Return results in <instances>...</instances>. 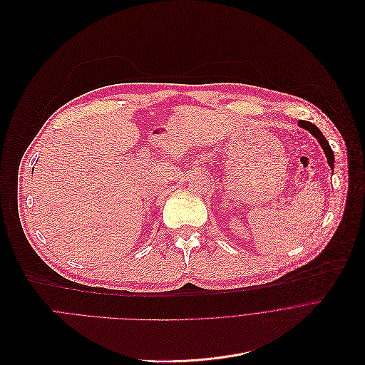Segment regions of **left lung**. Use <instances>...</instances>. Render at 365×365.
<instances>
[{
  "label": "left lung",
  "mask_w": 365,
  "mask_h": 365,
  "mask_svg": "<svg viewBox=\"0 0 365 365\" xmlns=\"http://www.w3.org/2000/svg\"><path fill=\"white\" fill-rule=\"evenodd\" d=\"M298 125H299L301 128H304V129L309 130V132H311V133L318 139L319 145H321L322 150H324V153H325L327 161H328V164H329L331 170L334 171V153H332V150H331V147H329V143H328L327 138L322 135V132H321V130H319L314 123L307 122V120H299V122H298Z\"/></svg>",
  "instance_id": "1"
}]
</instances>
